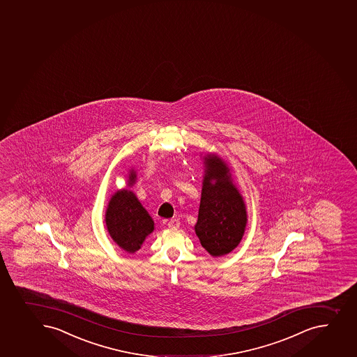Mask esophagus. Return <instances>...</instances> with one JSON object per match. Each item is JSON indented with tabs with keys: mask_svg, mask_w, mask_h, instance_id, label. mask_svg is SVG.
<instances>
[{
	"mask_svg": "<svg viewBox=\"0 0 357 357\" xmlns=\"http://www.w3.org/2000/svg\"><path fill=\"white\" fill-rule=\"evenodd\" d=\"M167 226H169V229H176V228H179V226H181V222H179V220L171 219L167 222Z\"/></svg>",
	"mask_w": 357,
	"mask_h": 357,
	"instance_id": "obj_1",
	"label": "esophagus"
}]
</instances>
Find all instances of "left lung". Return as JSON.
Listing matches in <instances>:
<instances>
[{"label":"left lung","mask_w":357,"mask_h":357,"mask_svg":"<svg viewBox=\"0 0 357 357\" xmlns=\"http://www.w3.org/2000/svg\"><path fill=\"white\" fill-rule=\"evenodd\" d=\"M205 176L195 229L202 247L220 257L238 245L247 226L243 198L233 184L227 162L214 153L204 157Z\"/></svg>","instance_id":"left-lung-1"}]
</instances>
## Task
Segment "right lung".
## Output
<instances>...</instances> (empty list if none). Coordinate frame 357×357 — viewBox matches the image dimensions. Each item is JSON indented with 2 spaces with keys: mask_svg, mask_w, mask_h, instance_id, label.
Wrapping results in <instances>:
<instances>
[{
  "mask_svg": "<svg viewBox=\"0 0 357 357\" xmlns=\"http://www.w3.org/2000/svg\"><path fill=\"white\" fill-rule=\"evenodd\" d=\"M136 172L130 169L128 185L132 186ZM106 226L114 242L128 254L139 250L155 223L137 197L129 190H120L110 198L106 211Z\"/></svg>",
  "mask_w": 357,
  "mask_h": 357,
  "instance_id": "1",
  "label": "right lung"
}]
</instances>
